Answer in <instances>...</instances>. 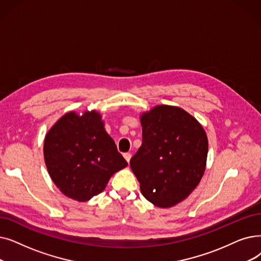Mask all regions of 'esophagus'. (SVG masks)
<instances>
[{
    "label": "esophagus",
    "mask_w": 261,
    "mask_h": 261,
    "mask_svg": "<svg viewBox=\"0 0 261 261\" xmlns=\"http://www.w3.org/2000/svg\"><path fill=\"white\" fill-rule=\"evenodd\" d=\"M123 158L126 159V161L129 163V162H130V159H131V153H129V152L123 153Z\"/></svg>",
    "instance_id": "obj_1"
}]
</instances>
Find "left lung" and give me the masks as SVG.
Segmentation results:
<instances>
[{
	"label": "left lung",
	"mask_w": 261,
	"mask_h": 261,
	"mask_svg": "<svg viewBox=\"0 0 261 261\" xmlns=\"http://www.w3.org/2000/svg\"><path fill=\"white\" fill-rule=\"evenodd\" d=\"M143 142L130 160L144 197L156 207L187 198L203 175L208 140L199 122L185 110L158 106L141 116Z\"/></svg>",
	"instance_id": "8db88e82"
}]
</instances>
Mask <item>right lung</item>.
<instances>
[{
    "label": "right lung",
    "mask_w": 261,
    "mask_h": 261,
    "mask_svg": "<svg viewBox=\"0 0 261 261\" xmlns=\"http://www.w3.org/2000/svg\"><path fill=\"white\" fill-rule=\"evenodd\" d=\"M43 154L55 186L77 201L101 193L112 175L128 165L95 111L64 115L46 135Z\"/></svg>",
    "instance_id": "right-lung-1"
}]
</instances>
